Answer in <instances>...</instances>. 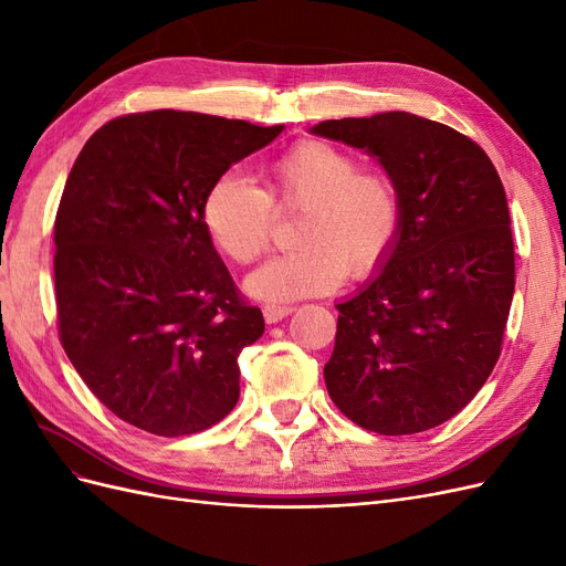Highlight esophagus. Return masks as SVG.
<instances>
[{"label":"esophagus","mask_w":566,"mask_h":566,"mask_svg":"<svg viewBox=\"0 0 566 566\" xmlns=\"http://www.w3.org/2000/svg\"><path fill=\"white\" fill-rule=\"evenodd\" d=\"M293 312H295V306H281V304H266L264 310H262L266 323H279V321H283L285 316H290Z\"/></svg>","instance_id":"esophagus-1"}]
</instances>
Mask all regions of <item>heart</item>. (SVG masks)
I'll list each match as a JSON object with an SVG mask.
<instances>
[{"mask_svg": "<svg viewBox=\"0 0 566 566\" xmlns=\"http://www.w3.org/2000/svg\"><path fill=\"white\" fill-rule=\"evenodd\" d=\"M273 208L304 210L300 245L250 273L245 290L264 302L325 295L345 281L368 279L397 245L403 200L385 169L361 167L352 150L323 139L290 146L269 165L266 191L248 177L227 172L202 200V224L214 248L238 264L269 250Z\"/></svg>", "mask_w": 566, "mask_h": 566, "instance_id": "b5f03b06", "label": "heart"}]
</instances>
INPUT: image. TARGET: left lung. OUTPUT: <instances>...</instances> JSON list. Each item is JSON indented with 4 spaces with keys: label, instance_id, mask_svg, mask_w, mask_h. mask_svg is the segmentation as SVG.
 <instances>
[{
    "label": "left lung",
    "instance_id": "left-lung-1",
    "mask_svg": "<svg viewBox=\"0 0 566 566\" xmlns=\"http://www.w3.org/2000/svg\"><path fill=\"white\" fill-rule=\"evenodd\" d=\"M312 132L368 150L403 200L382 271L337 304L325 387L364 430H432L474 399L501 356L515 293L503 181L470 136L410 113L325 119Z\"/></svg>",
    "mask_w": 566,
    "mask_h": 566
}]
</instances>
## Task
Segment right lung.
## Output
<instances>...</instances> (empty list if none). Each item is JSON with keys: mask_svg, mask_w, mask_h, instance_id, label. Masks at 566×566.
<instances>
[{"mask_svg": "<svg viewBox=\"0 0 566 566\" xmlns=\"http://www.w3.org/2000/svg\"><path fill=\"white\" fill-rule=\"evenodd\" d=\"M281 132L148 111L111 119L80 150L54 224L59 339L119 420L184 437L233 410L238 354L264 318L205 231L202 200Z\"/></svg>", "mask_w": 566, "mask_h": 566, "instance_id": "add662e5", "label": "right lung"}]
</instances>
